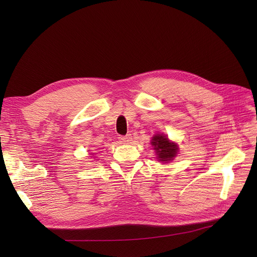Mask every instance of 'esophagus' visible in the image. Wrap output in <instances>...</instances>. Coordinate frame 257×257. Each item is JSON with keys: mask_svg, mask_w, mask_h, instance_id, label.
<instances>
[{"mask_svg": "<svg viewBox=\"0 0 257 257\" xmlns=\"http://www.w3.org/2000/svg\"><path fill=\"white\" fill-rule=\"evenodd\" d=\"M119 140L123 144H128L130 141H132V136H131V134H127L125 136H121V137H119Z\"/></svg>", "mask_w": 257, "mask_h": 257, "instance_id": "esophagus-1", "label": "esophagus"}]
</instances>
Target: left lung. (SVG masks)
<instances>
[{"mask_svg":"<svg viewBox=\"0 0 257 257\" xmlns=\"http://www.w3.org/2000/svg\"><path fill=\"white\" fill-rule=\"evenodd\" d=\"M152 146L156 151L158 161L169 162L178 153V145L171 143L165 135H155L152 139Z\"/></svg>","mask_w":257,"mask_h":257,"instance_id":"obj_1","label":"left lung"}]
</instances>
